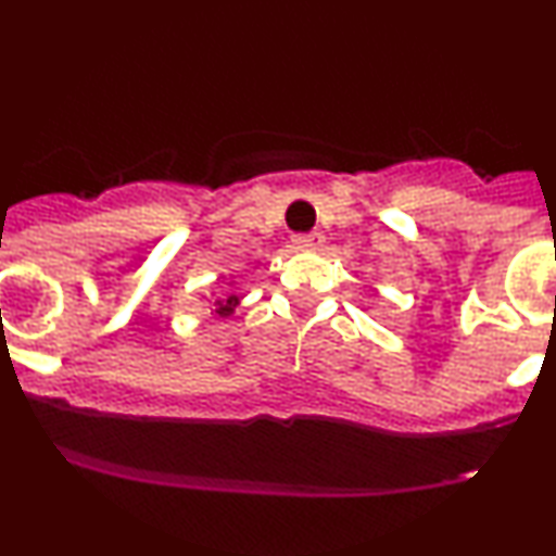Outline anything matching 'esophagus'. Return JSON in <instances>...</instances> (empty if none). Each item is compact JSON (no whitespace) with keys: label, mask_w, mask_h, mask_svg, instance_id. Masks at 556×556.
<instances>
[{"label":"esophagus","mask_w":556,"mask_h":556,"mask_svg":"<svg viewBox=\"0 0 556 556\" xmlns=\"http://www.w3.org/2000/svg\"><path fill=\"white\" fill-rule=\"evenodd\" d=\"M292 245L300 248V251H318L324 245V235L321 232H303L292 238Z\"/></svg>","instance_id":"1"}]
</instances>
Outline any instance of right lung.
I'll use <instances>...</instances> for the list:
<instances>
[{
	"label": "right lung",
	"instance_id": "obj_1",
	"mask_svg": "<svg viewBox=\"0 0 556 556\" xmlns=\"http://www.w3.org/2000/svg\"><path fill=\"white\" fill-rule=\"evenodd\" d=\"M214 305H216V314H219V316H229V314H232V311H235V305H238V298H235V295L216 298Z\"/></svg>",
	"mask_w": 556,
	"mask_h": 556
}]
</instances>
